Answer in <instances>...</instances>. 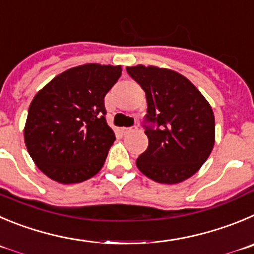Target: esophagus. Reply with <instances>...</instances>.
Here are the masks:
<instances>
[{
	"mask_svg": "<svg viewBox=\"0 0 254 254\" xmlns=\"http://www.w3.org/2000/svg\"><path fill=\"white\" fill-rule=\"evenodd\" d=\"M138 129V127H123V131L124 132H130V131H135V130Z\"/></svg>",
	"mask_w": 254,
	"mask_h": 254,
	"instance_id": "esophagus-1",
	"label": "esophagus"
}]
</instances>
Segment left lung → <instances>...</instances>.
<instances>
[{
    "label": "left lung",
    "mask_w": 254,
    "mask_h": 254,
    "mask_svg": "<svg viewBox=\"0 0 254 254\" xmlns=\"http://www.w3.org/2000/svg\"><path fill=\"white\" fill-rule=\"evenodd\" d=\"M127 73L145 91L148 149L136 159L145 177L178 184L195 174L215 141L214 114L207 99L186 76L158 66H127Z\"/></svg>",
    "instance_id": "obj_1"
}]
</instances>
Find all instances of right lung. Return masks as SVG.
<instances>
[{"instance_id": "obj_1", "label": "right lung", "mask_w": 254, "mask_h": 254, "mask_svg": "<svg viewBox=\"0 0 254 254\" xmlns=\"http://www.w3.org/2000/svg\"><path fill=\"white\" fill-rule=\"evenodd\" d=\"M122 66L85 64L55 76L32 99L23 136L36 167L61 184L98 174L115 140L104 98Z\"/></svg>"}]
</instances>
